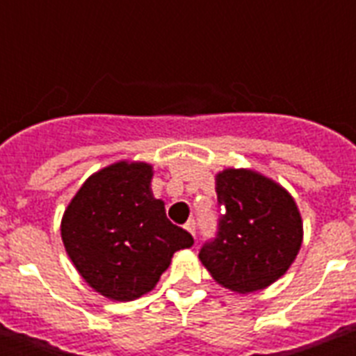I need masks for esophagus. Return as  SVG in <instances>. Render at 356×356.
Masks as SVG:
<instances>
[{
	"label": "esophagus",
	"mask_w": 356,
	"mask_h": 356,
	"mask_svg": "<svg viewBox=\"0 0 356 356\" xmlns=\"http://www.w3.org/2000/svg\"><path fill=\"white\" fill-rule=\"evenodd\" d=\"M185 229H187L188 234L193 235V237H196V222H194V219L187 221V225H185Z\"/></svg>",
	"instance_id": "34e87169"
}]
</instances>
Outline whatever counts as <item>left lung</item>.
Masks as SVG:
<instances>
[{"label":"left lung","instance_id":"obj_1","mask_svg":"<svg viewBox=\"0 0 356 356\" xmlns=\"http://www.w3.org/2000/svg\"><path fill=\"white\" fill-rule=\"evenodd\" d=\"M216 193L226 213L219 232L200 251L217 284L238 294L262 291L287 273L303 242V221L294 197L253 169H222Z\"/></svg>","mask_w":356,"mask_h":356}]
</instances>
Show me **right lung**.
I'll return each mask as SVG.
<instances>
[{
    "label": "right lung",
    "instance_id": "add662e5",
    "mask_svg": "<svg viewBox=\"0 0 356 356\" xmlns=\"http://www.w3.org/2000/svg\"><path fill=\"white\" fill-rule=\"evenodd\" d=\"M153 165L119 160L90 175L65 209L60 235L72 266L94 291L134 301L159 284L193 235L151 193Z\"/></svg>",
    "mask_w": 356,
    "mask_h": 356
}]
</instances>
